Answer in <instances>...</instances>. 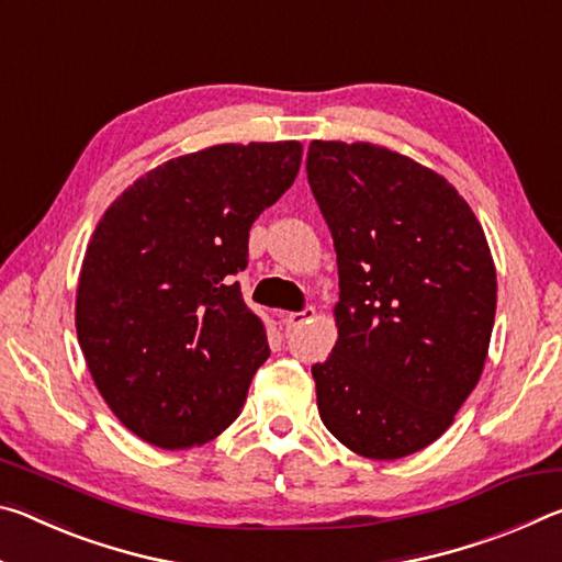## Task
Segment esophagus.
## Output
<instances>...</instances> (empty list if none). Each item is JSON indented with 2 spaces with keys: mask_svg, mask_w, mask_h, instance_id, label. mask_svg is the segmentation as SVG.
<instances>
[{
  "mask_svg": "<svg viewBox=\"0 0 562 562\" xmlns=\"http://www.w3.org/2000/svg\"><path fill=\"white\" fill-rule=\"evenodd\" d=\"M312 317H315V307H304L300 312H288V315H284V325L292 329V327L304 325V322H310Z\"/></svg>",
  "mask_w": 562,
  "mask_h": 562,
  "instance_id": "34e87169",
  "label": "esophagus"
}]
</instances>
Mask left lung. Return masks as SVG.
Returning <instances> with one entry per match:
<instances>
[{"instance_id": "left-lung-1", "label": "left lung", "mask_w": 562, "mask_h": 562, "mask_svg": "<svg viewBox=\"0 0 562 562\" xmlns=\"http://www.w3.org/2000/svg\"><path fill=\"white\" fill-rule=\"evenodd\" d=\"M307 180L335 240L339 339L312 367L319 416L359 456L434 443L479 384L496 268L449 180L372 144L312 140Z\"/></svg>"}]
</instances>
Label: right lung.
<instances>
[{"instance_id":"right-lung-1","label":"right lung","mask_w":562,"mask_h":562,"mask_svg":"<svg viewBox=\"0 0 562 562\" xmlns=\"http://www.w3.org/2000/svg\"><path fill=\"white\" fill-rule=\"evenodd\" d=\"M300 160L297 140L173 158L123 190L93 231L76 335L101 396L144 441L201 446L240 414L270 347L235 274L252 223Z\"/></svg>"}]
</instances>
